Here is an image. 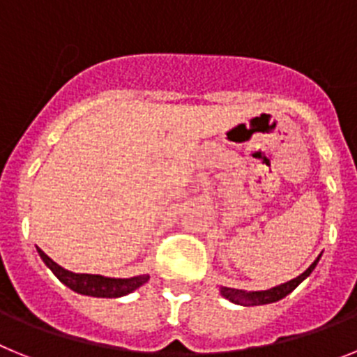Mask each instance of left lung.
I'll return each instance as SVG.
<instances>
[{"label":"left lung","mask_w":357,"mask_h":357,"mask_svg":"<svg viewBox=\"0 0 357 357\" xmlns=\"http://www.w3.org/2000/svg\"><path fill=\"white\" fill-rule=\"evenodd\" d=\"M318 260H320V257H318V259H316L314 262H312V264L302 273V275H298V277L293 278V280L286 282V284H282V286L273 287V289L255 291V293H246V291H243V289H231V287H222L221 293H222V296H226V298L231 300V302H235V303H241V305H262V303L277 302V300L284 298L286 294H289L291 291L294 289V287L298 286L300 282L305 280V278L311 275V271L314 269V266L318 264Z\"/></svg>","instance_id":"1"}]
</instances>
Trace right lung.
I'll return each mask as SVG.
<instances>
[{
    "label": "right lung",
    "mask_w": 357,
    "mask_h": 357,
    "mask_svg": "<svg viewBox=\"0 0 357 357\" xmlns=\"http://www.w3.org/2000/svg\"><path fill=\"white\" fill-rule=\"evenodd\" d=\"M39 255L45 260V264L54 271L55 277L63 282L64 286L77 291L80 294L88 296H97V298H119L123 294L138 289L149 280V275H140L132 278H107L100 275H86V273H73L61 268L57 262L50 259L43 250H39Z\"/></svg>",
    "instance_id": "obj_1"
}]
</instances>
